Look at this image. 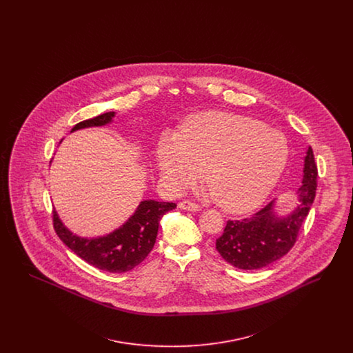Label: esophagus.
I'll return each mask as SVG.
<instances>
[{
  "mask_svg": "<svg viewBox=\"0 0 353 353\" xmlns=\"http://www.w3.org/2000/svg\"><path fill=\"white\" fill-rule=\"evenodd\" d=\"M179 206H180V209L188 210V212H199V210H201V206H200V205H197V203H194V202L186 201V200L180 202Z\"/></svg>",
  "mask_w": 353,
  "mask_h": 353,
  "instance_id": "1",
  "label": "esophagus"
}]
</instances>
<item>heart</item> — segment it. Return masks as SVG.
<instances>
[{"label":"heart","mask_w":353,"mask_h":353,"mask_svg":"<svg viewBox=\"0 0 353 353\" xmlns=\"http://www.w3.org/2000/svg\"><path fill=\"white\" fill-rule=\"evenodd\" d=\"M290 154L285 134L259 120L228 112L188 119L180 134H164L156 148L163 181L180 193L201 177L226 212H249L268 199Z\"/></svg>","instance_id":"b5f03b06"}]
</instances>
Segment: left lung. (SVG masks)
<instances>
[{"instance_id": "left-lung-1", "label": "left lung", "mask_w": 353, "mask_h": 353, "mask_svg": "<svg viewBox=\"0 0 353 353\" xmlns=\"http://www.w3.org/2000/svg\"><path fill=\"white\" fill-rule=\"evenodd\" d=\"M318 186V167L312 148L304 157L303 180L298 189L299 203L285 216L275 212V200L250 219L228 221L216 241L221 256L236 269L256 270L269 266L292 249L308 216Z\"/></svg>"}]
</instances>
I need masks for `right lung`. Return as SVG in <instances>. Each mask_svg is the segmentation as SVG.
<instances>
[{
    "label": "right lung",
    "mask_w": 353,
    "mask_h": 353,
    "mask_svg": "<svg viewBox=\"0 0 353 353\" xmlns=\"http://www.w3.org/2000/svg\"><path fill=\"white\" fill-rule=\"evenodd\" d=\"M114 117L115 112H105L97 118L84 120L78 123L71 132L88 127L105 125L112 121ZM176 206L173 202L144 200L119 229L97 238L72 234L55 210L52 212V223L61 241L88 265L120 274L134 269L148 256L156 242L160 219Z\"/></svg>",
    "instance_id": "add662e5"
}]
</instances>
